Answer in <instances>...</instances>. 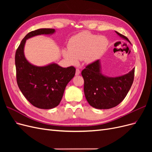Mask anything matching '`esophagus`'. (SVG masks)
I'll list each match as a JSON object with an SVG mask.
<instances>
[{
  "mask_svg": "<svg viewBox=\"0 0 152 152\" xmlns=\"http://www.w3.org/2000/svg\"><path fill=\"white\" fill-rule=\"evenodd\" d=\"M80 73V71L79 70V69H76V72H75V75H79Z\"/></svg>",
  "mask_w": 152,
  "mask_h": 152,
  "instance_id": "34e87169",
  "label": "esophagus"
}]
</instances>
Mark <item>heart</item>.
Wrapping results in <instances>:
<instances>
[{
	"label": "heart",
	"instance_id": "1",
	"mask_svg": "<svg viewBox=\"0 0 152 152\" xmlns=\"http://www.w3.org/2000/svg\"><path fill=\"white\" fill-rule=\"evenodd\" d=\"M68 45V49L62 50L63 56L70 65H77L79 60L95 61L107 49L108 40L104 36L84 31L72 37Z\"/></svg>",
	"mask_w": 152,
	"mask_h": 152
}]
</instances>
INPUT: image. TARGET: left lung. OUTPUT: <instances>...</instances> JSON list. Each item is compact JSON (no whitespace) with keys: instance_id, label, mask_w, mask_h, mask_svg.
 Wrapping results in <instances>:
<instances>
[{"instance_id":"1","label":"left lung","mask_w":152,"mask_h":152,"mask_svg":"<svg viewBox=\"0 0 152 152\" xmlns=\"http://www.w3.org/2000/svg\"><path fill=\"white\" fill-rule=\"evenodd\" d=\"M115 33L131 44L126 36L116 31ZM82 75L87 102L95 108L110 109L121 103L127 94L134 80V68L125 75L108 77L102 73L101 61L98 59L87 65L82 71Z\"/></svg>"}]
</instances>
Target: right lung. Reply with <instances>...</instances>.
<instances>
[{"mask_svg":"<svg viewBox=\"0 0 152 152\" xmlns=\"http://www.w3.org/2000/svg\"><path fill=\"white\" fill-rule=\"evenodd\" d=\"M53 28L32 31L22 40L15 54L16 79L18 87L26 99L40 109H51L60 103L68 83L75 75L73 66L63 68L56 63L39 66L25 58L24 48L26 40L40 35H53Z\"/></svg>","mask_w":152,"mask_h":152,"instance_id":"add662e5","label":"right lung"}]
</instances>
